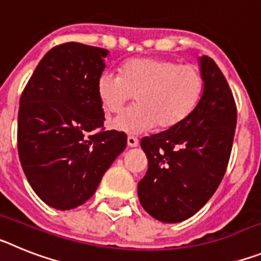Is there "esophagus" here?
Returning <instances> with one entry per match:
<instances>
[{"label": "esophagus", "mask_w": 261, "mask_h": 261, "mask_svg": "<svg viewBox=\"0 0 261 261\" xmlns=\"http://www.w3.org/2000/svg\"><path fill=\"white\" fill-rule=\"evenodd\" d=\"M138 145V138L135 136H128V146L136 147Z\"/></svg>", "instance_id": "esophagus-1"}]
</instances>
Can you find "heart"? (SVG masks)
Returning <instances> with one entry per match:
<instances>
[{
    "label": "heart",
    "instance_id": "heart-1",
    "mask_svg": "<svg viewBox=\"0 0 261 261\" xmlns=\"http://www.w3.org/2000/svg\"><path fill=\"white\" fill-rule=\"evenodd\" d=\"M204 87L201 71L192 64L165 57L129 59L120 75L105 71L96 81V95L108 114H119L136 95L137 106L116 117L114 128L144 132L170 129L195 110Z\"/></svg>",
    "mask_w": 261,
    "mask_h": 261
}]
</instances>
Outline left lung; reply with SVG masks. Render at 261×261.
<instances>
[{"label":"left lung","instance_id":"1","mask_svg":"<svg viewBox=\"0 0 261 261\" xmlns=\"http://www.w3.org/2000/svg\"><path fill=\"white\" fill-rule=\"evenodd\" d=\"M204 90L180 124L141 140L147 171L137 187L142 208L176 223L197 213L220 186L231 154L237 105L213 59H200Z\"/></svg>","mask_w":261,"mask_h":261}]
</instances>
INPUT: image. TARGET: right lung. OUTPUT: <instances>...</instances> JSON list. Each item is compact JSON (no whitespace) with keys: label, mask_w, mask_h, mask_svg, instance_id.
Returning a JSON list of instances; mask_svg holds the SVG:
<instances>
[{"label":"right lung","mask_w":261,"mask_h":261,"mask_svg":"<svg viewBox=\"0 0 261 261\" xmlns=\"http://www.w3.org/2000/svg\"><path fill=\"white\" fill-rule=\"evenodd\" d=\"M107 53L75 41L56 45L20 95V165L36 195L59 211L86 202L126 146L125 133L103 128L96 81Z\"/></svg>","instance_id":"right-lung-1"}]
</instances>
